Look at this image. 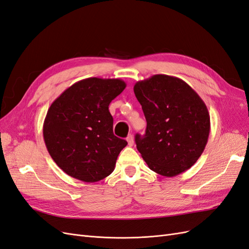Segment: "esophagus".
Returning a JSON list of instances; mask_svg holds the SVG:
<instances>
[{"label":"esophagus","instance_id":"1","mask_svg":"<svg viewBox=\"0 0 249 249\" xmlns=\"http://www.w3.org/2000/svg\"><path fill=\"white\" fill-rule=\"evenodd\" d=\"M126 141H127V144H129V146H133V144H134L133 135H129V136L126 137Z\"/></svg>","mask_w":249,"mask_h":249}]
</instances>
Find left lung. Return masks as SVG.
Here are the masks:
<instances>
[{
  "instance_id": "obj_1",
  "label": "left lung",
  "mask_w": 249,
  "mask_h": 249,
  "mask_svg": "<svg viewBox=\"0 0 249 249\" xmlns=\"http://www.w3.org/2000/svg\"><path fill=\"white\" fill-rule=\"evenodd\" d=\"M134 93L146 119L145 135L135 141L149 169L168 178L189 169L208 142L206 104L186 82L167 74L137 82Z\"/></svg>"
}]
</instances>
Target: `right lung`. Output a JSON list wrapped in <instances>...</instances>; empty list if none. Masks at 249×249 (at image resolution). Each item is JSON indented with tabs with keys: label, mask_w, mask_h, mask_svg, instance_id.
<instances>
[{
	"label": "right lung",
	"mask_w": 249,
	"mask_h": 249,
	"mask_svg": "<svg viewBox=\"0 0 249 249\" xmlns=\"http://www.w3.org/2000/svg\"><path fill=\"white\" fill-rule=\"evenodd\" d=\"M125 86L120 79L88 78L53 102L43 123V139L52 159L66 175L94 183L114 170L127 142L113 134L109 105Z\"/></svg>",
	"instance_id": "add662e5"
}]
</instances>
